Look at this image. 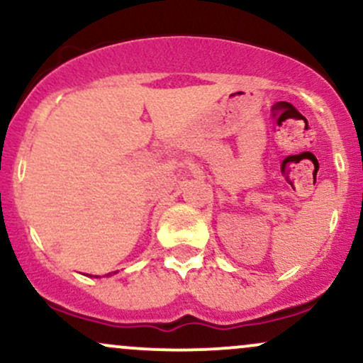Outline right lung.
Segmentation results:
<instances>
[{
	"instance_id": "1",
	"label": "right lung",
	"mask_w": 363,
	"mask_h": 363,
	"mask_svg": "<svg viewBox=\"0 0 363 363\" xmlns=\"http://www.w3.org/2000/svg\"><path fill=\"white\" fill-rule=\"evenodd\" d=\"M107 277H109V274H107Z\"/></svg>"
}]
</instances>
